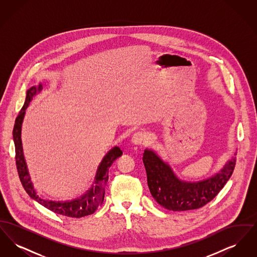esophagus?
Returning a JSON list of instances; mask_svg holds the SVG:
<instances>
[{
  "instance_id": "34e87169",
  "label": "esophagus",
  "mask_w": 257,
  "mask_h": 257,
  "mask_svg": "<svg viewBox=\"0 0 257 257\" xmlns=\"http://www.w3.org/2000/svg\"><path fill=\"white\" fill-rule=\"evenodd\" d=\"M147 142V137L146 135L142 132H138V133H135L131 139V143L135 145V146H141L143 144H145Z\"/></svg>"
}]
</instances>
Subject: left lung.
I'll use <instances>...</instances> for the list:
<instances>
[{"label": "left lung", "mask_w": 257, "mask_h": 257, "mask_svg": "<svg viewBox=\"0 0 257 257\" xmlns=\"http://www.w3.org/2000/svg\"><path fill=\"white\" fill-rule=\"evenodd\" d=\"M235 159L232 157L228 160L211 177L198 181H186L178 177L171 165L162 159L155 150L147 148L143 157L151 195L161 206L171 211L193 210L207 204L220 193L232 175Z\"/></svg>", "instance_id": "8db88e82"}]
</instances>
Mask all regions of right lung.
Masks as SVG:
<instances>
[{
  "instance_id": "1",
  "label": "right lung",
  "mask_w": 257,
  "mask_h": 257,
  "mask_svg": "<svg viewBox=\"0 0 257 257\" xmlns=\"http://www.w3.org/2000/svg\"><path fill=\"white\" fill-rule=\"evenodd\" d=\"M43 89V84L39 83L37 86H33L27 90L24 106L20 110L15 119L13 127V141L15 146V159L16 167L19 174L20 181L24 187L27 194L39 204L53 211L54 213L71 218H82L87 215L93 214L99 205L102 204L105 195V187L109 179V169L112 163L122 155V151L118 147H112L104 156L98 166L97 171L94 177V181L84 195L71 200L57 201L44 199L37 195V192L31 180V176L28 170V166L25 160L23 146L21 140L22 124L24 120L26 109L29 107L34 96L38 94Z\"/></svg>"
}]
</instances>
